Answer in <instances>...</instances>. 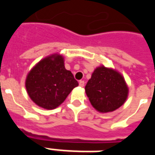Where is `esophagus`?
Wrapping results in <instances>:
<instances>
[{
    "label": "esophagus",
    "mask_w": 155,
    "mask_h": 155,
    "mask_svg": "<svg viewBox=\"0 0 155 155\" xmlns=\"http://www.w3.org/2000/svg\"><path fill=\"white\" fill-rule=\"evenodd\" d=\"M79 84H80V86H81V87H84V81H80V82H79Z\"/></svg>",
    "instance_id": "34e87169"
}]
</instances>
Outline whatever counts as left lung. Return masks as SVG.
Instances as JSON below:
<instances>
[{"mask_svg": "<svg viewBox=\"0 0 155 155\" xmlns=\"http://www.w3.org/2000/svg\"><path fill=\"white\" fill-rule=\"evenodd\" d=\"M84 89L91 104L100 113L119 109L129 94V87L123 75L103 64L94 69Z\"/></svg>", "mask_w": 155, "mask_h": 155, "instance_id": "1", "label": "left lung"}]
</instances>
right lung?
<instances>
[{"label": "right lung", "instance_id": "obj_1", "mask_svg": "<svg viewBox=\"0 0 155 155\" xmlns=\"http://www.w3.org/2000/svg\"><path fill=\"white\" fill-rule=\"evenodd\" d=\"M71 71L64 67L63 55L55 53L35 64L25 79V88L31 101L45 110L61 105L78 86Z\"/></svg>", "mask_w": 155, "mask_h": 155}]
</instances>
